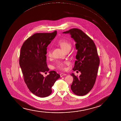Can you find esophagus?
Instances as JSON below:
<instances>
[{
	"label": "esophagus",
	"mask_w": 121,
	"mask_h": 121,
	"mask_svg": "<svg viewBox=\"0 0 121 121\" xmlns=\"http://www.w3.org/2000/svg\"><path fill=\"white\" fill-rule=\"evenodd\" d=\"M67 75L66 74L63 73H61L60 74V77H62L63 76H64V75Z\"/></svg>",
	"instance_id": "1"
}]
</instances>
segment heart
<instances>
[{"label": "heart", "instance_id": "1", "mask_svg": "<svg viewBox=\"0 0 121 121\" xmlns=\"http://www.w3.org/2000/svg\"><path fill=\"white\" fill-rule=\"evenodd\" d=\"M58 44L61 47L63 50L65 51L68 49H70L71 48V44L69 42L65 39H60L58 42ZM47 56L48 58L52 57V50L50 48L48 49L47 52ZM69 64L68 61H58L56 64V67L58 69L64 70L66 69V66Z\"/></svg>", "mask_w": 121, "mask_h": 121}]
</instances>
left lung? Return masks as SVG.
Listing matches in <instances>:
<instances>
[{
    "label": "left lung",
    "instance_id": "left-lung-1",
    "mask_svg": "<svg viewBox=\"0 0 121 121\" xmlns=\"http://www.w3.org/2000/svg\"><path fill=\"white\" fill-rule=\"evenodd\" d=\"M63 33L70 34L76 43L77 60L73 69L81 73L79 77L73 73L71 74L73 78L71 89L77 95H85L93 88L97 75L100 59L96 45L92 39L80 29L73 28Z\"/></svg>",
    "mask_w": 121,
    "mask_h": 121
}]
</instances>
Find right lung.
Returning <instances> with one entry per match:
<instances>
[{"label":"right lung","mask_w":121,"mask_h":121,"mask_svg":"<svg viewBox=\"0 0 121 121\" xmlns=\"http://www.w3.org/2000/svg\"><path fill=\"white\" fill-rule=\"evenodd\" d=\"M56 34V31L52 33H35L24 42L21 49L19 65L24 81L31 92L40 97L49 96L52 86L60 78L55 71H49L46 77L42 75L48 72L47 47Z\"/></svg>","instance_id":"right-lung-1"}]
</instances>
